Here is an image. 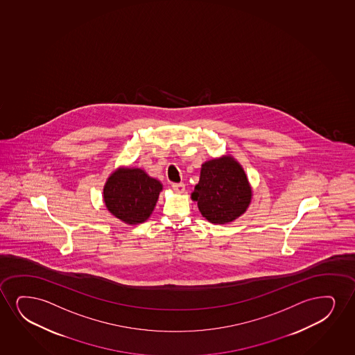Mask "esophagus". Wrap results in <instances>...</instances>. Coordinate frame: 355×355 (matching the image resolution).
<instances>
[{
    "instance_id": "34e87169",
    "label": "esophagus",
    "mask_w": 355,
    "mask_h": 355,
    "mask_svg": "<svg viewBox=\"0 0 355 355\" xmlns=\"http://www.w3.org/2000/svg\"><path fill=\"white\" fill-rule=\"evenodd\" d=\"M171 187H173V189H174V191H175L176 193H184V184H181V182H180V184H173V186H171Z\"/></svg>"
}]
</instances>
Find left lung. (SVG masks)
Segmentation results:
<instances>
[{
  "label": "left lung",
  "mask_w": 355,
  "mask_h": 355,
  "mask_svg": "<svg viewBox=\"0 0 355 355\" xmlns=\"http://www.w3.org/2000/svg\"><path fill=\"white\" fill-rule=\"evenodd\" d=\"M205 220L225 225L246 212L252 200V187L243 166L225 155L204 162L200 178L191 194Z\"/></svg>",
  "instance_id": "1"
}]
</instances>
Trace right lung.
<instances>
[{"instance_id":"add662e5","label":"right lung","mask_w":355,"mask_h":355,"mask_svg":"<svg viewBox=\"0 0 355 355\" xmlns=\"http://www.w3.org/2000/svg\"><path fill=\"white\" fill-rule=\"evenodd\" d=\"M162 189L161 181L141 168L119 166L105 181L103 202L126 225H140L153 214Z\"/></svg>"}]
</instances>
